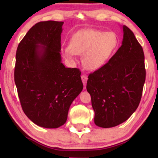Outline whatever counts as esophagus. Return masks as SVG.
I'll use <instances>...</instances> for the list:
<instances>
[{"label": "esophagus", "instance_id": "34e87169", "mask_svg": "<svg viewBox=\"0 0 158 158\" xmlns=\"http://www.w3.org/2000/svg\"><path fill=\"white\" fill-rule=\"evenodd\" d=\"M81 79H82V81H83V83L84 85V88L85 89L86 88V83H87V80H88V77L86 75H82L81 76Z\"/></svg>", "mask_w": 158, "mask_h": 158}]
</instances>
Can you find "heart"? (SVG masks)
Here are the masks:
<instances>
[{
    "instance_id": "obj_1",
    "label": "heart",
    "mask_w": 158,
    "mask_h": 158,
    "mask_svg": "<svg viewBox=\"0 0 158 158\" xmlns=\"http://www.w3.org/2000/svg\"><path fill=\"white\" fill-rule=\"evenodd\" d=\"M118 44V37L114 32L85 29L72 36L70 46L64 49V55L69 59H73L75 54L83 55L85 68L96 70L106 63Z\"/></svg>"
}]
</instances>
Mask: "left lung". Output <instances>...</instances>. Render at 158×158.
<instances>
[{"mask_svg":"<svg viewBox=\"0 0 158 158\" xmlns=\"http://www.w3.org/2000/svg\"><path fill=\"white\" fill-rule=\"evenodd\" d=\"M122 44L102 68L88 75L96 126L110 128L124 122L137 109L145 82L143 49L135 34L123 26Z\"/></svg>","mask_w":158,"mask_h":158,"instance_id":"left-lung-1","label":"left lung"}]
</instances>
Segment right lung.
<instances>
[{
    "instance_id": "obj_1",
    "label": "right lung",
    "mask_w": 158,
    "mask_h": 158,
    "mask_svg": "<svg viewBox=\"0 0 158 158\" xmlns=\"http://www.w3.org/2000/svg\"><path fill=\"white\" fill-rule=\"evenodd\" d=\"M63 23H36L16 54L14 81L21 107L31 122L44 128H58L66 122L71 103L83 88L79 69L62 63Z\"/></svg>"
}]
</instances>
